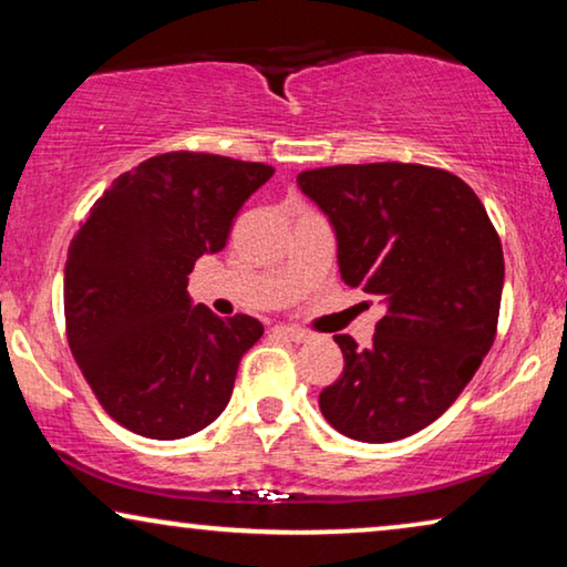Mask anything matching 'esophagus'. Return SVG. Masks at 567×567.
Masks as SVG:
<instances>
[{"instance_id":"34e87169","label":"esophagus","mask_w":567,"mask_h":567,"mask_svg":"<svg viewBox=\"0 0 567 567\" xmlns=\"http://www.w3.org/2000/svg\"><path fill=\"white\" fill-rule=\"evenodd\" d=\"M276 336L291 340V343H307V340H309V332L299 330V328H289V324H278Z\"/></svg>"}]
</instances>
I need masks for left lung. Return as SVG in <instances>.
<instances>
[{"mask_svg":"<svg viewBox=\"0 0 567 567\" xmlns=\"http://www.w3.org/2000/svg\"><path fill=\"white\" fill-rule=\"evenodd\" d=\"M340 278L384 305L374 340L336 336L343 374L320 392L332 429L367 444L413 436L475 377L498 328L503 250L475 190L446 169L377 162L307 169Z\"/></svg>","mask_w":567,"mask_h":567,"instance_id":"1","label":"left lung"}]
</instances>
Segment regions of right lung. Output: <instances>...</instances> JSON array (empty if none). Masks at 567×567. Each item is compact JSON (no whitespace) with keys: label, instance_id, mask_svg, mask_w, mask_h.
<instances>
[{"label":"right lung","instance_id":"1","mask_svg":"<svg viewBox=\"0 0 567 567\" xmlns=\"http://www.w3.org/2000/svg\"><path fill=\"white\" fill-rule=\"evenodd\" d=\"M270 175L262 162L159 154L115 177L72 239L69 348L107 415L138 436H193L227 408L262 324L193 305L188 276L200 255L224 250L237 212Z\"/></svg>","mask_w":567,"mask_h":567}]
</instances>
